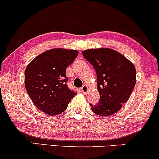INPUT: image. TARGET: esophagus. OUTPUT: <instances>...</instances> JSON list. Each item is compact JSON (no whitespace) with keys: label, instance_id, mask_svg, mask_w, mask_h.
Returning a JSON list of instances; mask_svg holds the SVG:
<instances>
[{"label":"esophagus","instance_id":"1","mask_svg":"<svg viewBox=\"0 0 159 159\" xmlns=\"http://www.w3.org/2000/svg\"><path fill=\"white\" fill-rule=\"evenodd\" d=\"M81 91L83 92L84 94H87V93H88V91H89L88 86H86V85H84V86L81 88Z\"/></svg>","mask_w":159,"mask_h":159}]
</instances>
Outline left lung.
Returning <instances> with one entry per match:
<instances>
[{"label":"left lung","instance_id":"1","mask_svg":"<svg viewBox=\"0 0 159 159\" xmlns=\"http://www.w3.org/2000/svg\"><path fill=\"white\" fill-rule=\"evenodd\" d=\"M83 57L95 68L99 102L89 104L97 115H111L129 99L136 84V69L129 60L110 48L88 49Z\"/></svg>","mask_w":159,"mask_h":159}]
</instances>
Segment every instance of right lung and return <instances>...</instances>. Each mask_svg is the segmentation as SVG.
<instances>
[{
  "instance_id": "right-lung-1",
  "label": "right lung",
  "mask_w": 159,
  "mask_h": 159,
  "mask_svg": "<svg viewBox=\"0 0 159 159\" xmlns=\"http://www.w3.org/2000/svg\"><path fill=\"white\" fill-rule=\"evenodd\" d=\"M74 50L55 48L37 56L25 70V86L35 105L49 115L66 110L76 93L67 86L66 69L77 57Z\"/></svg>"
}]
</instances>
